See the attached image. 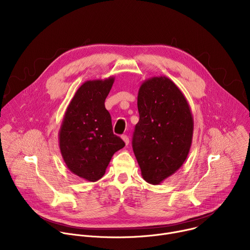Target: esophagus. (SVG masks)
Returning a JSON list of instances; mask_svg holds the SVG:
<instances>
[{
  "label": "esophagus",
  "instance_id": "obj_1",
  "mask_svg": "<svg viewBox=\"0 0 250 250\" xmlns=\"http://www.w3.org/2000/svg\"><path fill=\"white\" fill-rule=\"evenodd\" d=\"M122 138H123V140L125 141V146H127V145L129 144V138H128V136H127V135H125H125H123V136H122Z\"/></svg>",
  "mask_w": 250,
  "mask_h": 250
}]
</instances>
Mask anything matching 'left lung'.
I'll return each mask as SVG.
<instances>
[{
    "instance_id": "8db88e82",
    "label": "left lung",
    "mask_w": 250,
    "mask_h": 250,
    "mask_svg": "<svg viewBox=\"0 0 250 250\" xmlns=\"http://www.w3.org/2000/svg\"><path fill=\"white\" fill-rule=\"evenodd\" d=\"M137 109L133 152L144 179L157 185L179 169L189 154L192 112L181 90L165 76L151 77L141 84Z\"/></svg>"
}]
</instances>
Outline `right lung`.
Returning a JSON list of instances; mask_svg holds the SVG:
<instances>
[{"label":"right lung","instance_id":"obj_1","mask_svg":"<svg viewBox=\"0 0 250 250\" xmlns=\"http://www.w3.org/2000/svg\"><path fill=\"white\" fill-rule=\"evenodd\" d=\"M114 82L111 76L83 83L67 106L58 133L67 168L90 182L101 179L115 152L125 146L114 134L111 115L104 108Z\"/></svg>","mask_w":250,"mask_h":250}]
</instances>
